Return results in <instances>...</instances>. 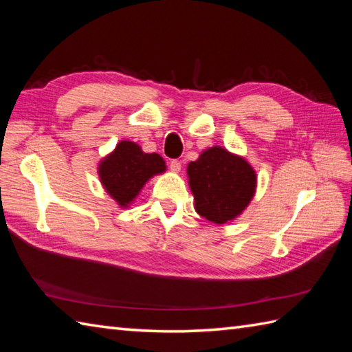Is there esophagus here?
<instances>
[{
    "label": "esophagus",
    "mask_w": 352,
    "mask_h": 352,
    "mask_svg": "<svg viewBox=\"0 0 352 352\" xmlns=\"http://www.w3.org/2000/svg\"><path fill=\"white\" fill-rule=\"evenodd\" d=\"M169 169H170L172 172H180V170H182V163L178 162V160H170Z\"/></svg>",
    "instance_id": "esophagus-1"
}]
</instances>
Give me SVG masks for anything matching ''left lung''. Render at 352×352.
Returning a JSON list of instances; mask_svg holds the SVG:
<instances>
[{"label":"left lung","instance_id":"left-lung-1","mask_svg":"<svg viewBox=\"0 0 352 352\" xmlns=\"http://www.w3.org/2000/svg\"><path fill=\"white\" fill-rule=\"evenodd\" d=\"M195 210L207 221L226 223L241 214L254 197L256 170L221 146L208 148L188 166Z\"/></svg>","mask_w":352,"mask_h":352}]
</instances>
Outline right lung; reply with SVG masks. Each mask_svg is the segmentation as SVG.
I'll return each instance as SVG.
<instances>
[{"label":"right lung","mask_w":352,"mask_h":352,"mask_svg":"<svg viewBox=\"0 0 352 352\" xmlns=\"http://www.w3.org/2000/svg\"><path fill=\"white\" fill-rule=\"evenodd\" d=\"M164 170L166 164L159 154H146L134 142L122 140L101 160L98 174L109 195L121 207H126L149 178Z\"/></svg>","instance_id":"add662e5"}]
</instances>
